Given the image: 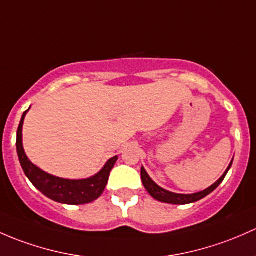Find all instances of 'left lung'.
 <instances>
[{
    "instance_id": "left-lung-1",
    "label": "left lung",
    "mask_w": 256,
    "mask_h": 256,
    "mask_svg": "<svg viewBox=\"0 0 256 256\" xmlns=\"http://www.w3.org/2000/svg\"><path fill=\"white\" fill-rule=\"evenodd\" d=\"M230 166H232V163L230 164V166H228L227 170L224 172V174H223V176H220L214 185H211L210 188H207V189L204 190V192H196V194H190V195L170 192H168V190H164L163 188L158 186V185L156 184L152 179H150L148 174H147V172L144 170V166L141 168V179H142V182H144V186L146 188V190L150 192V195L152 196V198H154L156 200L162 201V202H166V204H174V205H186V204L196 202V201L201 200V198H204L205 196L208 195V194H211L212 192H214V190L220 184V182H223L224 176H227Z\"/></svg>"
}]
</instances>
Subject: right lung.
Segmentation results:
<instances>
[{
    "label": "right lung",
    "mask_w": 256,
    "mask_h": 256,
    "mask_svg": "<svg viewBox=\"0 0 256 256\" xmlns=\"http://www.w3.org/2000/svg\"><path fill=\"white\" fill-rule=\"evenodd\" d=\"M28 112V110H26ZM26 112H23L20 126L17 131V153L22 168L24 173L30 180L32 184L42 192L45 196L56 201V202L67 204V205H83V204L92 202L102 195L106 189L109 179L110 170L114 166L118 157L110 158L104 168L98 174L88 179L82 180H68L50 176L42 169L34 166L26 156L22 144V126Z\"/></svg>",
    "instance_id": "right-lung-1"
}]
</instances>
